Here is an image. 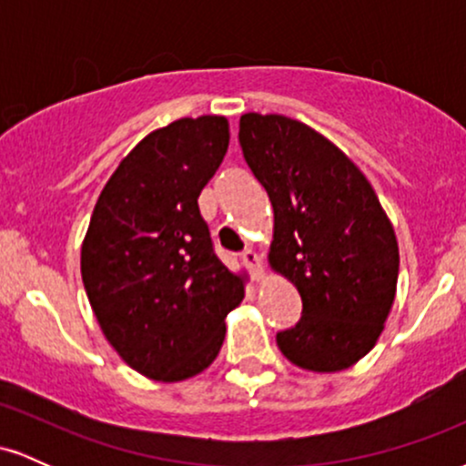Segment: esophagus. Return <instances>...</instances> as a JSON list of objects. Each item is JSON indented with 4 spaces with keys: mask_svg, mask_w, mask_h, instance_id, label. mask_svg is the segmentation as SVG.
<instances>
[{
    "mask_svg": "<svg viewBox=\"0 0 466 466\" xmlns=\"http://www.w3.org/2000/svg\"><path fill=\"white\" fill-rule=\"evenodd\" d=\"M243 265L248 267L249 274H251V278H254V280H263V278H265L263 258H260V256L256 254V251H251V249L245 251V254H243Z\"/></svg>",
    "mask_w": 466,
    "mask_h": 466,
    "instance_id": "esophagus-1",
    "label": "esophagus"
}]
</instances>
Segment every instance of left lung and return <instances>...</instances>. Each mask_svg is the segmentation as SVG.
Masks as SVG:
<instances>
[{
  "label": "left lung",
  "mask_w": 466,
  "mask_h": 466,
  "mask_svg": "<svg viewBox=\"0 0 466 466\" xmlns=\"http://www.w3.org/2000/svg\"><path fill=\"white\" fill-rule=\"evenodd\" d=\"M243 157L274 208L269 265L302 298L276 335L293 366L339 372L374 349L399 280V243L366 175L329 137L278 114L240 116Z\"/></svg>",
  "instance_id": "obj_1"
}]
</instances>
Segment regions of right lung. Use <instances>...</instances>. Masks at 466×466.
Masks as SVG:
<instances>
[{"instance_id": "right-lung-1", "label": "right lung", "mask_w": 466, "mask_h": 466, "mask_svg": "<svg viewBox=\"0 0 466 466\" xmlns=\"http://www.w3.org/2000/svg\"><path fill=\"white\" fill-rule=\"evenodd\" d=\"M228 144L223 116L151 131L105 184L83 238L80 274L106 341L155 381L206 370L245 298V276L217 258L197 203Z\"/></svg>"}]
</instances>
